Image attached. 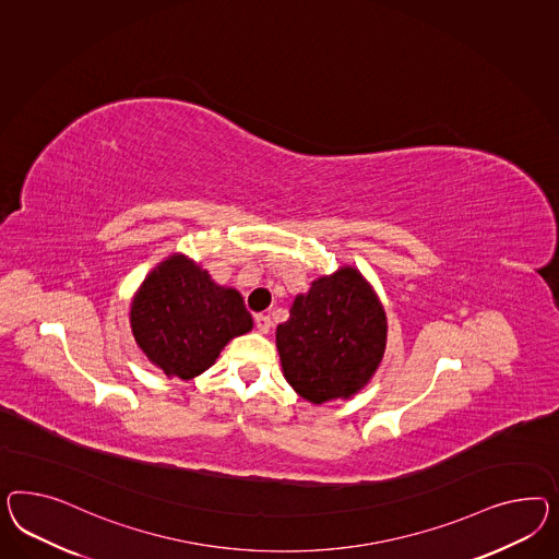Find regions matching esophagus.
Segmentation results:
<instances>
[{
	"label": "esophagus",
	"instance_id": "obj_1",
	"mask_svg": "<svg viewBox=\"0 0 559 559\" xmlns=\"http://www.w3.org/2000/svg\"><path fill=\"white\" fill-rule=\"evenodd\" d=\"M254 321H257L258 332H271L272 321L269 316H264V313H258V316H254Z\"/></svg>",
	"mask_w": 559,
	"mask_h": 559
}]
</instances>
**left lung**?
<instances>
[{"mask_svg":"<svg viewBox=\"0 0 559 559\" xmlns=\"http://www.w3.org/2000/svg\"><path fill=\"white\" fill-rule=\"evenodd\" d=\"M386 346V316L356 269L318 278L276 328L288 384L321 405L358 393L377 372Z\"/></svg>","mask_w":559,"mask_h":559,"instance_id":"obj_1","label":"left lung"}]
</instances>
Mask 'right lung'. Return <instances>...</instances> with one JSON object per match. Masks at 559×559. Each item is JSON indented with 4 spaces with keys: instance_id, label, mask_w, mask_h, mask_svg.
<instances>
[{
    "instance_id": "1",
    "label": "right lung",
    "mask_w": 559,
    "mask_h": 559,
    "mask_svg": "<svg viewBox=\"0 0 559 559\" xmlns=\"http://www.w3.org/2000/svg\"><path fill=\"white\" fill-rule=\"evenodd\" d=\"M132 333L151 362L182 380L205 372L222 347L252 330L240 293L217 287L207 271L170 257L142 283L130 311Z\"/></svg>"
}]
</instances>
